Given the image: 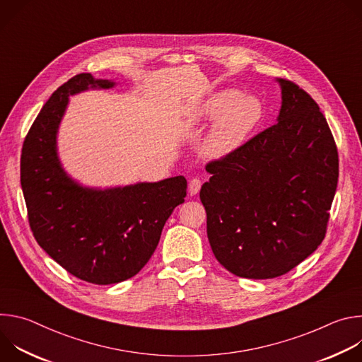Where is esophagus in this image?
<instances>
[{"label":"esophagus","mask_w":362,"mask_h":362,"mask_svg":"<svg viewBox=\"0 0 362 362\" xmlns=\"http://www.w3.org/2000/svg\"><path fill=\"white\" fill-rule=\"evenodd\" d=\"M200 187H202V180H200L199 177L190 179V182H189V193H190L192 196L197 194L199 190H200Z\"/></svg>","instance_id":"34e87169"}]
</instances>
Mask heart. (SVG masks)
Returning <instances> with one entry per match:
<instances>
[{
    "label": "heart",
    "mask_w": 362,
    "mask_h": 362,
    "mask_svg": "<svg viewBox=\"0 0 362 362\" xmlns=\"http://www.w3.org/2000/svg\"><path fill=\"white\" fill-rule=\"evenodd\" d=\"M200 117L216 120L203 150L209 158H225L239 148L262 117V106L252 95H239L236 90L212 94L200 109Z\"/></svg>",
    "instance_id": "b5f03b06"
}]
</instances>
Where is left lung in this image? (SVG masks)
<instances>
[{"mask_svg": "<svg viewBox=\"0 0 362 362\" xmlns=\"http://www.w3.org/2000/svg\"><path fill=\"white\" fill-rule=\"evenodd\" d=\"M278 123L206 165L200 200L219 264L240 278L281 276L324 240L338 183V150L315 100L278 80Z\"/></svg>", "mask_w": 362, "mask_h": 362, "instance_id": "8db88e82", "label": "left lung"}]
</instances>
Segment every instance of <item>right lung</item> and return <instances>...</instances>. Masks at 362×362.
<instances>
[{
    "mask_svg": "<svg viewBox=\"0 0 362 362\" xmlns=\"http://www.w3.org/2000/svg\"><path fill=\"white\" fill-rule=\"evenodd\" d=\"M113 86L90 73L71 77L51 94L21 151V187L37 243L67 272L95 285L126 281L148 262L187 189L183 176L95 190L66 175L56 136L69 95Z\"/></svg>",
    "mask_w": 362,
    "mask_h": 362,
    "instance_id": "1",
    "label": "right lung"
}]
</instances>
